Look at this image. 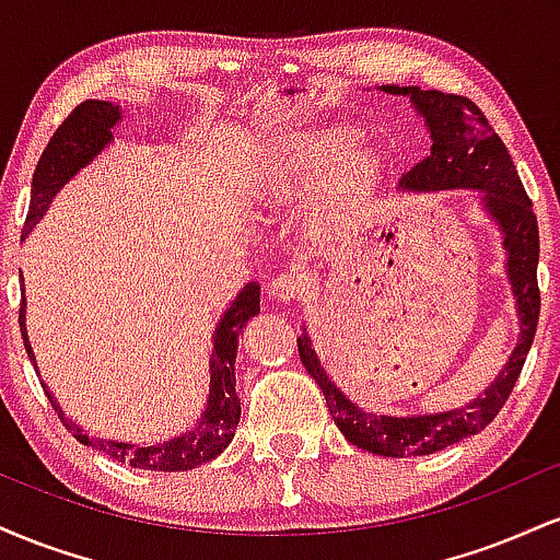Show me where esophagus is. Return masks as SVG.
<instances>
[{
	"label": "esophagus",
	"instance_id": "esophagus-1",
	"mask_svg": "<svg viewBox=\"0 0 560 560\" xmlns=\"http://www.w3.org/2000/svg\"><path fill=\"white\" fill-rule=\"evenodd\" d=\"M302 287H305V281H302L300 273L284 271V273L273 276L271 284H268V294L279 302H289V300L298 298V294L302 292Z\"/></svg>",
	"mask_w": 560,
	"mask_h": 560
}]
</instances>
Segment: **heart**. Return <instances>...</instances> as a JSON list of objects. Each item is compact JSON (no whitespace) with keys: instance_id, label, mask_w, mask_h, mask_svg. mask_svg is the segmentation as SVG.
Wrapping results in <instances>:
<instances>
[{"instance_id":"heart-1","label":"heart","mask_w":560,"mask_h":560,"mask_svg":"<svg viewBox=\"0 0 560 560\" xmlns=\"http://www.w3.org/2000/svg\"><path fill=\"white\" fill-rule=\"evenodd\" d=\"M382 155L355 144L352 128H318L273 139L253 168V191L268 199L307 192L305 229L334 240L361 221L382 186Z\"/></svg>"}]
</instances>
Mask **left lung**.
<instances>
[{"label":"left lung","mask_w":560,"mask_h":560,"mask_svg":"<svg viewBox=\"0 0 560 560\" xmlns=\"http://www.w3.org/2000/svg\"><path fill=\"white\" fill-rule=\"evenodd\" d=\"M382 92L410 96L432 139L429 155L405 173L400 186L408 191H481L485 210L503 231L508 281L518 313V342L505 369L485 389V395L474 397L464 408L442 410V413L376 416L358 408L326 374L307 334L298 337L300 361L318 382L331 419L347 442L374 455L408 458V455H432L466 436L479 434L500 413L511 389L516 387L539 318V231L532 199L526 197L503 139L492 131L485 113L471 100L458 94L423 92L419 86H382Z\"/></svg>","instance_id":"1"}]
</instances>
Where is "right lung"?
<instances>
[{
  "mask_svg": "<svg viewBox=\"0 0 560 560\" xmlns=\"http://www.w3.org/2000/svg\"><path fill=\"white\" fill-rule=\"evenodd\" d=\"M124 118L120 105L102 100H86L75 107L73 113L62 120L57 128L55 137L49 139L47 150L38 158V165L34 171V184H31V205L28 215H25L23 236L31 234V229L42 221L44 213L49 210L57 191L66 186L70 178L81 168H86L92 160L105 150L113 141V128ZM23 294V292H21ZM260 313V284L249 281L247 287L236 294L231 302L229 311L223 313L215 326L213 337V355H210V395L208 405L199 413L191 432H184L182 436H173L168 442L160 445H131V442H115V440H100V436L86 434L79 423L66 419L62 408L57 405L52 392H47L49 402L60 416L62 427L68 429L81 445H89L107 458L118 460V464H128L133 468H147V471H189L215 455H221L234 440L236 423L242 416V402L236 397V376H234V361H236V347H240V331L247 326V320ZM21 331L25 352H28L31 363L36 361L34 350H31L28 334H25V298L21 302Z\"/></svg>",
  "mask_w": 560,
  "mask_h": 560,
  "instance_id": "1",
  "label": "right lung"
}]
</instances>
